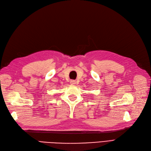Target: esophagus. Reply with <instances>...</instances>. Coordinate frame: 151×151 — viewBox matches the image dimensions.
Instances as JSON below:
<instances>
[{"label":"esophagus","mask_w":151,"mask_h":151,"mask_svg":"<svg viewBox=\"0 0 151 151\" xmlns=\"http://www.w3.org/2000/svg\"><path fill=\"white\" fill-rule=\"evenodd\" d=\"M76 81H74V80H72L70 81V84H76Z\"/></svg>","instance_id":"esophagus-1"}]
</instances>
